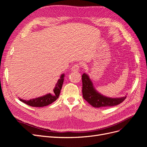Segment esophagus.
Listing matches in <instances>:
<instances>
[{
	"label": "esophagus",
	"instance_id": "34e87169",
	"mask_svg": "<svg viewBox=\"0 0 147 147\" xmlns=\"http://www.w3.org/2000/svg\"><path fill=\"white\" fill-rule=\"evenodd\" d=\"M79 69H80V64H75L72 67L71 70L74 71V72H77V71H78Z\"/></svg>",
	"mask_w": 147,
	"mask_h": 147
}]
</instances>
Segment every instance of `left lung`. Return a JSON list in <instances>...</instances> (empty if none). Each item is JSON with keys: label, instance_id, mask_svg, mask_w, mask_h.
Instances as JSON below:
<instances>
[{"label": "left lung", "instance_id": "8db88e82", "mask_svg": "<svg viewBox=\"0 0 147 147\" xmlns=\"http://www.w3.org/2000/svg\"><path fill=\"white\" fill-rule=\"evenodd\" d=\"M82 83L83 98L93 107L99 108L117 105L123 102L126 97V96H125L124 97L112 98L101 94L95 89L90 76L85 73L82 75Z\"/></svg>", "mask_w": 147, "mask_h": 147}]
</instances>
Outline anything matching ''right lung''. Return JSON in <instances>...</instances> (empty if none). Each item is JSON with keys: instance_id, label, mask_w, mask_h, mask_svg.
<instances>
[{"instance_id": "obj_1", "label": "right lung", "mask_w": 147, "mask_h": 147, "mask_svg": "<svg viewBox=\"0 0 147 147\" xmlns=\"http://www.w3.org/2000/svg\"><path fill=\"white\" fill-rule=\"evenodd\" d=\"M64 74H63L61 75L60 78L57 80L55 87L53 89V91L51 93H48V94L43 96L38 97L35 99H31L28 100L19 98L20 100L24 102L26 104L31 107H42L52 104L53 102H55L59 97L64 82Z\"/></svg>"}]
</instances>
